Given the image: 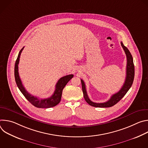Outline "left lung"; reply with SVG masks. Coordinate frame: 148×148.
<instances>
[{"label": "left lung", "mask_w": 148, "mask_h": 148, "mask_svg": "<svg viewBox=\"0 0 148 148\" xmlns=\"http://www.w3.org/2000/svg\"><path fill=\"white\" fill-rule=\"evenodd\" d=\"M121 46L126 54V58H127V64H126V75L125 78V81L123 84L121 90L116 94L112 95L111 98L107 102L103 103H96L91 101L86 91V84L84 83L82 79H81V85H82V90L84 94V97L86 102L90 105L91 106L94 107H99V108H107L114 106L117 102H118L128 91V90L131 87L132 83L134 79L135 75V67L133 61L132 56L129 51V50L126 48L122 43V42H121Z\"/></svg>", "instance_id": "obj_1"}]
</instances>
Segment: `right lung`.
Returning a JSON list of instances; mask_svg holds the SVG:
<instances>
[{
	"mask_svg": "<svg viewBox=\"0 0 148 148\" xmlns=\"http://www.w3.org/2000/svg\"><path fill=\"white\" fill-rule=\"evenodd\" d=\"M24 47H23L21 50L19 51L18 55L17 56V60L15 62L14 66V78L16 82L17 86L25 98L33 105L34 107L37 108H49L55 107L56 105L59 103L61 101L62 92L64 87L66 86V84L73 77V74H70L68 75H66L64 77H61L57 82L56 86V90L54 91V94L49 98L46 99H39L33 95H32L29 94L25 88L23 86L22 81H21L18 72V64L19 62L20 57L21 53L23 50Z\"/></svg>",
	"mask_w": 148,
	"mask_h": 148,
	"instance_id": "obj_1",
	"label": "right lung"
}]
</instances>
